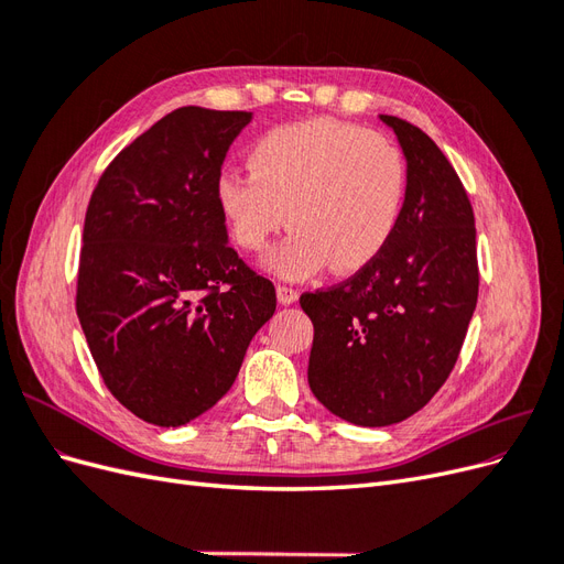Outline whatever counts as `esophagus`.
<instances>
[{
	"mask_svg": "<svg viewBox=\"0 0 564 564\" xmlns=\"http://www.w3.org/2000/svg\"><path fill=\"white\" fill-rule=\"evenodd\" d=\"M275 292H278V301H280L282 305H292V303L299 301V292H296V289H292V286L278 284Z\"/></svg>",
	"mask_w": 564,
	"mask_h": 564,
	"instance_id": "esophagus-1",
	"label": "esophagus"
}]
</instances>
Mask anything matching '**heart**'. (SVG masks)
Returning a JSON list of instances; mask_svg holds the SVG:
<instances>
[{"label": "heart", "instance_id": "b5f03b06", "mask_svg": "<svg viewBox=\"0 0 564 564\" xmlns=\"http://www.w3.org/2000/svg\"><path fill=\"white\" fill-rule=\"evenodd\" d=\"M251 169H226L216 202L235 245L261 251L296 228L265 265L303 280L329 265L350 275L388 247L402 216L406 169L386 135L336 119L284 124L251 148Z\"/></svg>", "mask_w": 564, "mask_h": 564}]
</instances>
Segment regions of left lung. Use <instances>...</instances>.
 Instances as JSON below:
<instances>
[{"label": "left lung", "mask_w": 564, "mask_h": 564, "mask_svg": "<svg viewBox=\"0 0 564 564\" xmlns=\"http://www.w3.org/2000/svg\"><path fill=\"white\" fill-rule=\"evenodd\" d=\"M406 160L388 247L332 289L301 296L315 336L313 395L367 429L416 414L452 373L477 303L475 216L449 160L419 127L381 115Z\"/></svg>", "instance_id": "left-lung-1"}]
</instances>
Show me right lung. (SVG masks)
<instances>
[{
	"label": "right lung",
	"instance_id": "add662e5",
	"mask_svg": "<svg viewBox=\"0 0 564 564\" xmlns=\"http://www.w3.org/2000/svg\"><path fill=\"white\" fill-rule=\"evenodd\" d=\"M251 112L178 108L98 178L84 218L77 317L108 390L176 429L226 395L275 286L237 256L216 202Z\"/></svg>",
	"mask_w": 564,
	"mask_h": 564
}]
</instances>
